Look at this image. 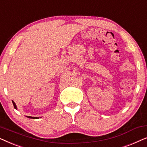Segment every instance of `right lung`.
Instances as JSON below:
<instances>
[{
    "instance_id": "1",
    "label": "right lung",
    "mask_w": 147,
    "mask_h": 147,
    "mask_svg": "<svg viewBox=\"0 0 147 147\" xmlns=\"http://www.w3.org/2000/svg\"><path fill=\"white\" fill-rule=\"evenodd\" d=\"M13 102V106H14V108H15V109H17V106H16V104H15V102H14V101H12ZM27 118H33V119H37V118H39L38 117H33V116H27Z\"/></svg>"
}]
</instances>
